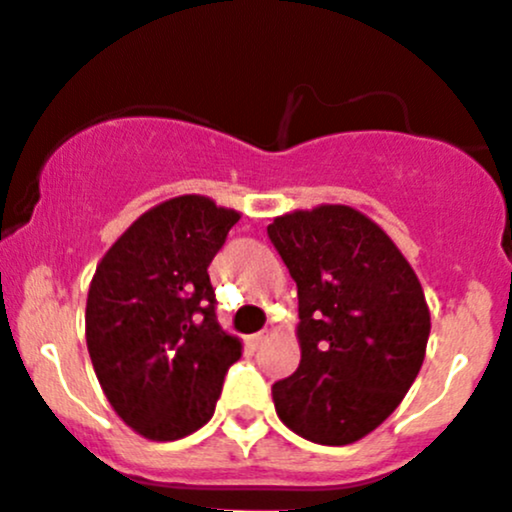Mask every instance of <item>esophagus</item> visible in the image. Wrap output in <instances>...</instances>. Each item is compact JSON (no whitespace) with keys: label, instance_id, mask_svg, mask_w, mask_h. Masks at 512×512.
Masks as SVG:
<instances>
[{"label":"esophagus","instance_id":"esophagus-1","mask_svg":"<svg viewBox=\"0 0 512 512\" xmlns=\"http://www.w3.org/2000/svg\"><path fill=\"white\" fill-rule=\"evenodd\" d=\"M265 339H267L265 334H262V332H257V334H252V337H250V344H252V347L257 349V347H260L262 342H265Z\"/></svg>","mask_w":512,"mask_h":512}]
</instances>
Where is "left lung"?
<instances>
[{"mask_svg":"<svg viewBox=\"0 0 512 512\" xmlns=\"http://www.w3.org/2000/svg\"><path fill=\"white\" fill-rule=\"evenodd\" d=\"M297 282V371L272 386L297 436L347 446L394 414L426 356L431 314L416 272L349 205L294 210L267 225Z\"/></svg>","mask_w":512,"mask_h":512,"instance_id":"obj_1","label":"left lung"}]
</instances>
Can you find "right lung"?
Instances as JSON below:
<instances>
[{
    "instance_id": "right-lung-1",
    "label": "right lung",
    "mask_w": 512,
    "mask_h": 512,
    "mask_svg": "<svg viewBox=\"0 0 512 512\" xmlns=\"http://www.w3.org/2000/svg\"><path fill=\"white\" fill-rule=\"evenodd\" d=\"M240 213L180 195L143 213L98 262L86 344L108 404L151 441L190 436L215 414L240 339L215 317L208 267Z\"/></svg>"
}]
</instances>
